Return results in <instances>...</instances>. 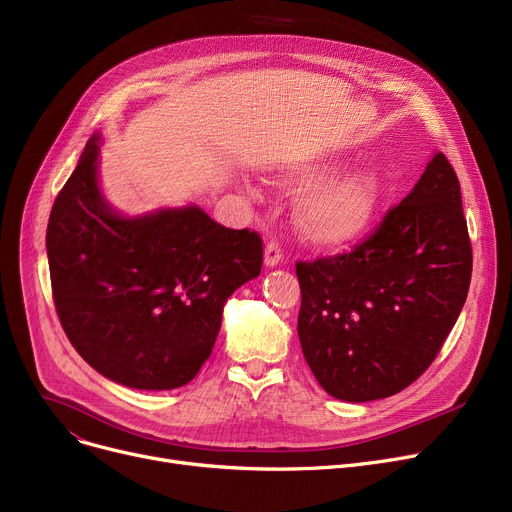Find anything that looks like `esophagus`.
<instances>
[{
  "instance_id": "obj_1",
  "label": "esophagus",
  "mask_w": 512,
  "mask_h": 512,
  "mask_svg": "<svg viewBox=\"0 0 512 512\" xmlns=\"http://www.w3.org/2000/svg\"><path fill=\"white\" fill-rule=\"evenodd\" d=\"M282 259H284V251H282V247L278 245V242H276V240L267 242V245H265V265L274 267V265H278Z\"/></svg>"
}]
</instances>
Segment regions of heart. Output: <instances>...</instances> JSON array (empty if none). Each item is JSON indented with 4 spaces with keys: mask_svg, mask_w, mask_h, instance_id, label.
<instances>
[{
    "mask_svg": "<svg viewBox=\"0 0 512 512\" xmlns=\"http://www.w3.org/2000/svg\"><path fill=\"white\" fill-rule=\"evenodd\" d=\"M338 166H311L294 176V182L309 186L334 176ZM384 203V182L375 170H357L321 184L305 195L297 207L301 232L321 247H344L359 240Z\"/></svg>",
    "mask_w": 512,
    "mask_h": 512,
    "instance_id": "obj_1",
    "label": "heart"
}]
</instances>
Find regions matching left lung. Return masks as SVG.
<instances>
[{
  "label": "left lung",
  "mask_w": 512,
  "mask_h": 512,
  "mask_svg": "<svg viewBox=\"0 0 512 512\" xmlns=\"http://www.w3.org/2000/svg\"><path fill=\"white\" fill-rule=\"evenodd\" d=\"M471 270L461 184L436 153L353 251L297 261V330L319 386L348 402L411 386L459 319Z\"/></svg>",
  "instance_id": "1"
}]
</instances>
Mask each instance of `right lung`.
I'll list each match as a JSON object with an SVG mask.
<instances>
[{"mask_svg": "<svg viewBox=\"0 0 512 512\" xmlns=\"http://www.w3.org/2000/svg\"><path fill=\"white\" fill-rule=\"evenodd\" d=\"M97 143L93 134L49 213L53 305L107 380L174 390L211 355L230 294L261 274L263 240L195 205L122 218L99 191Z\"/></svg>", "mask_w": 512, "mask_h": 512, "instance_id": "add662e5", "label": "right lung"}]
</instances>
